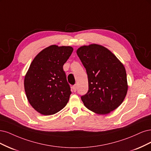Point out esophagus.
Listing matches in <instances>:
<instances>
[{
  "instance_id": "obj_1",
  "label": "esophagus",
  "mask_w": 151,
  "mask_h": 151,
  "mask_svg": "<svg viewBox=\"0 0 151 151\" xmlns=\"http://www.w3.org/2000/svg\"><path fill=\"white\" fill-rule=\"evenodd\" d=\"M72 88H73V91L75 92L76 91V89H77V86L76 85H73L72 86Z\"/></svg>"
}]
</instances>
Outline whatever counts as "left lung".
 Returning a JSON list of instances; mask_svg holds the SVG:
<instances>
[{
    "label": "left lung",
    "instance_id": "1",
    "mask_svg": "<svg viewBox=\"0 0 151 151\" xmlns=\"http://www.w3.org/2000/svg\"><path fill=\"white\" fill-rule=\"evenodd\" d=\"M85 68L88 91L81 96L86 107L105 115L122 103L128 85L125 67L107 48L96 44L83 46L76 51Z\"/></svg>",
    "mask_w": 151,
    "mask_h": 151
}]
</instances>
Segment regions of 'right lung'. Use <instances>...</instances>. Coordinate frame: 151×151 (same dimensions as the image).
Wrapping results in <instances>:
<instances>
[{
    "mask_svg": "<svg viewBox=\"0 0 151 151\" xmlns=\"http://www.w3.org/2000/svg\"><path fill=\"white\" fill-rule=\"evenodd\" d=\"M71 46L51 45L38 53L24 78L29 104L44 115L55 114L66 105L71 93L63 66L71 56Z\"/></svg>",
    "mask_w": 151,
    "mask_h": 151,
    "instance_id": "obj_1",
    "label": "right lung"
}]
</instances>
